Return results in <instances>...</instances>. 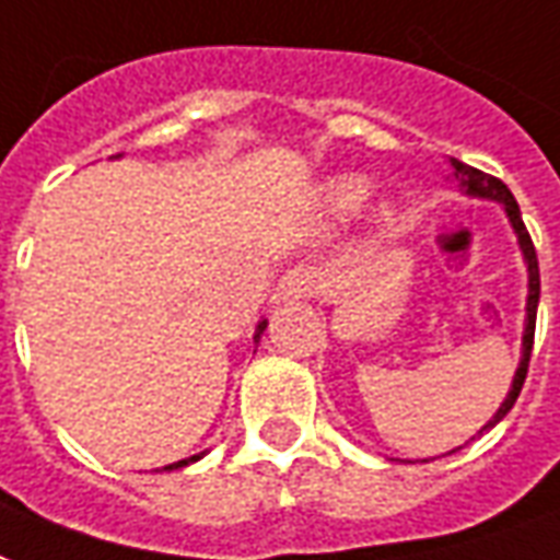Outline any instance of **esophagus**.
<instances>
[{
    "label": "esophagus",
    "mask_w": 560,
    "mask_h": 560,
    "mask_svg": "<svg viewBox=\"0 0 560 560\" xmlns=\"http://www.w3.org/2000/svg\"><path fill=\"white\" fill-rule=\"evenodd\" d=\"M320 281H324V276L315 267H293L281 279V296L308 300V296H315L320 291Z\"/></svg>",
    "instance_id": "esophagus-1"
}]
</instances>
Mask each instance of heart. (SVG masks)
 I'll return each instance as SVG.
<instances>
[{"instance_id": "heart-1", "label": "heart", "mask_w": 560, "mask_h": 560, "mask_svg": "<svg viewBox=\"0 0 560 560\" xmlns=\"http://www.w3.org/2000/svg\"><path fill=\"white\" fill-rule=\"evenodd\" d=\"M366 197H370V182L358 175H342L327 185V206L334 214L358 212Z\"/></svg>"}]
</instances>
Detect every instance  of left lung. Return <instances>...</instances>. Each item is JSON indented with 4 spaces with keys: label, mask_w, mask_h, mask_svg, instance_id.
Wrapping results in <instances>:
<instances>
[{
    "label": "left lung",
    "mask_w": 560,
    "mask_h": 560,
    "mask_svg": "<svg viewBox=\"0 0 560 560\" xmlns=\"http://www.w3.org/2000/svg\"><path fill=\"white\" fill-rule=\"evenodd\" d=\"M452 170L455 175L464 182V187L476 194V197H488V199H500L503 206H506V214H510L512 226H515V233H518V242H522V252H525L527 260V272H530V291H527V327H525V351H522V363H518V373L512 378V390L510 397L503 400V406L498 409V416L491 418L482 430H491L498 424L500 418L506 416L512 409V402L518 400V394H522V385H525L527 378V363H530V351H534V327H537V303H539V264H537V248H534V242H530V233H527L525 221H522V212H518V202L512 197V190L500 178L494 175H488V172H479L467 166V163H460V160L452 158Z\"/></svg>",
    "instance_id": "1"
}]
</instances>
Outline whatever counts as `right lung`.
Here are the masks:
<instances>
[{
  "mask_svg": "<svg viewBox=\"0 0 560 560\" xmlns=\"http://www.w3.org/2000/svg\"><path fill=\"white\" fill-rule=\"evenodd\" d=\"M264 327H267V324H260V327H257V334H254V342L260 339V334H264ZM197 457L199 455L187 457V460H178V464H170V467H163V470H178V467H185V464H190V460H197Z\"/></svg>",
  "mask_w": 560,
  "mask_h": 560,
  "instance_id": "1",
  "label": "right lung"
}]
</instances>
